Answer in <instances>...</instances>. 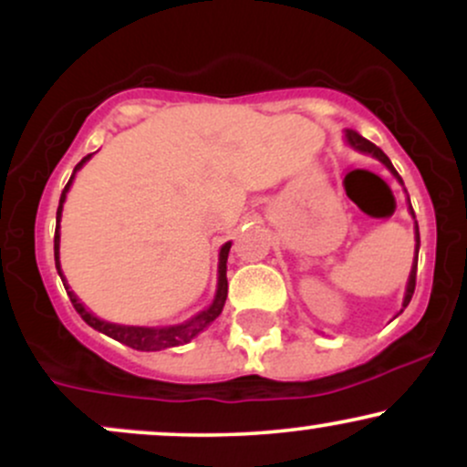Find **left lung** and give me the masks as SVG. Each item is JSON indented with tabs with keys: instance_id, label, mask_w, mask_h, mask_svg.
<instances>
[{
	"instance_id": "obj_1",
	"label": "left lung",
	"mask_w": 467,
	"mask_h": 467,
	"mask_svg": "<svg viewBox=\"0 0 467 467\" xmlns=\"http://www.w3.org/2000/svg\"><path fill=\"white\" fill-rule=\"evenodd\" d=\"M345 140H347V144H349V147H353L356 149V151H362V153H371L373 158H378L379 162H382L384 166H387V169L390 171V173L395 175V178L400 180V184H404V182H401V178H400V173L398 171H395V166L390 164V160L387 158V153L382 151V149L379 147H375L373 142H368L367 138H362L360 133L358 131H353V130H347L345 131ZM409 203H410V200H409ZM410 215L415 217V213H412V206H410ZM415 264H412V270H410V276H409V285H406V294H404V305H401V312H404L406 309V305L410 303V298H412V292H415V278H417V254H420V228H417V222H415Z\"/></svg>"
}]
</instances>
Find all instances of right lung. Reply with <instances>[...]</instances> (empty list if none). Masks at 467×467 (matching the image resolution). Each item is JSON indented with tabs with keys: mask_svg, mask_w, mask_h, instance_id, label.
Instances as JSON below:
<instances>
[{
	"mask_svg": "<svg viewBox=\"0 0 467 467\" xmlns=\"http://www.w3.org/2000/svg\"><path fill=\"white\" fill-rule=\"evenodd\" d=\"M92 158V153L85 155L80 162L74 166V173L69 182L66 184V189L61 192V200H58V208H57V233H55V264H57V270H58V276H61L63 281V287H66L69 301H72L74 309L80 314V318L85 320L89 327H94V329H99L100 334L114 337V340L122 342V345L131 347V349H138V351H162V349H171V347H180V345H186V342H191L192 337L197 334H202L203 329H206L208 325L213 323V320L217 318L219 314H222L223 309V303H226V296H228V278H226V261H228V252H230V241L228 244L222 245V250H219V270H217V294H215V301L208 309H203L195 316V318L186 320V323L182 325H173V327H131V325H116V323H107V320H100L96 318L92 312H88L85 309V305L78 301L77 294L72 292V289L67 287V281L63 278V272H61V261H58V244H61V233H58V222H61V213H63V202H66V195L69 191V186H72V180L74 175H77V171L83 166L88 160Z\"/></svg>",
	"mask_w": 467,
	"mask_h": 467,
	"instance_id": "add662e5",
	"label": "right lung"
}]
</instances>
